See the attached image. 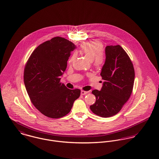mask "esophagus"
I'll return each instance as SVG.
<instances>
[{"instance_id": "esophagus-1", "label": "esophagus", "mask_w": 159, "mask_h": 159, "mask_svg": "<svg viewBox=\"0 0 159 159\" xmlns=\"http://www.w3.org/2000/svg\"><path fill=\"white\" fill-rule=\"evenodd\" d=\"M87 93H88V91H81V95H86Z\"/></svg>"}]
</instances>
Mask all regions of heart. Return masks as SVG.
Here are the masks:
<instances>
[{"mask_svg": "<svg viewBox=\"0 0 159 159\" xmlns=\"http://www.w3.org/2000/svg\"><path fill=\"white\" fill-rule=\"evenodd\" d=\"M103 49V44L98 40H92L83 43L80 46V51L90 61H93L94 66L100 67L104 63L105 57L102 52ZM76 57V54L73 53L69 59L68 62L71 63Z\"/></svg>", "mask_w": 159, "mask_h": 159, "instance_id": "1", "label": "heart"}]
</instances>
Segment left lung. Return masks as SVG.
Instances as JSON below:
<instances>
[{"label":"left lung","instance_id":"8db88e82","mask_svg":"<svg viewBox=\"0 0 159 159\" xmlns=\"http://www.w3.org/2000/svg\"><path fill=\"white\" fill-rule=\"evenodd\" d=\"M100 75L105 80L101 91H92L96 101L90 106L97 116L108 117L118 113L133 91L135 70L129 55L119 45L107 46Z\"/></svg>","mask_w":159,"mask_h":159}]
</instances>
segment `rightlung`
I'll return each instance as SVG.
<instances>
[{
  "label": "right lung",
  "instance_id": "right-lung-1",
  "mask_svg": "<svg viewBox=\"0 0 159 159\" xmlns=\"http://www.w3.org/2000/svg\"><path fill=\"white\" fill-rule=\"evenodd\" d=\"M75 48L68 40L56 37L39 46L25 64L24 82L30 100L48 117L57 119L67 115L80 96V89H69L61 83L70 52Z\"/></svg>",
  "mask_w": 159,
  "mask_h": 159
}]
</instances>
